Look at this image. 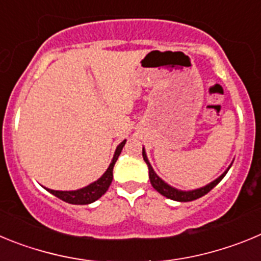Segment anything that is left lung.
Returning <instances> with one entry per match:
<instances>
[{
  "mask_svg": "<svg viewBox=\"0 0 261 261\" xmlns=\"http://www.w3.org/2000/svg\"><path fill=\"white\" fill-rule=\"evenodd\" d=\"M142 156H144V161L146 162L147 167H149V179H150V183H151V186H153L154 190H155L156 192L161 193V195L166 196L167 199L175 200V201L187 202V201H193V200L200 199V197H202L204 195H206L209 191L213 190L214 187H216L217 184L222 180L223 176H225V175L227 174V171H229V168H227V170H226V171L223 172V174L221 175L218 179H216L214 181H212V183L208 184V186L202 187V188H199V190L190 191V192H183V191H177V190H175V188H172V187L168 186V184H166L165 181H163L162 179H161V177H159L155 172H154V170L151 168L150 163H149V161H147V156H146V154H145L144 149H142Z\"/></svg>",
  "mask_w": 261,
  "mask_h": 261,
  "instance_id": "obj_1",
  "label": "left lung"
}]
</instances>
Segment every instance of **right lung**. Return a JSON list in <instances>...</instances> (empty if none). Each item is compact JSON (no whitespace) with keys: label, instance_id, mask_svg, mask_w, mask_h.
<instances>
[{"label":"right lung","instance_id":"obj_1","mask_svg":"<svg viewBox=\"0 0 261 261\" xmlns=\"http://www.w3.org/2000/svg\"><path fill=\"white\" fill-rule=\"evenodd\" d=\"M125 145V141H123L121 144L117 146L116 151H115L114 159L111 162L110 167L107 168V171L103 174V176L100 179H98L96 181L91 183L90 186L85 187L82 190L78 191H53L48 190V192H50L52 195H55L56 197H59L62 201L69 202V204H74V205H86L91 204L95 200H98L99 197H102L107 190L110 188L111 183H112V177H114V166L116 163L117 158H119L120 153L123 150V146Z\"/></svg>","mask_w":261,"mask_h":261}]
</instances>
